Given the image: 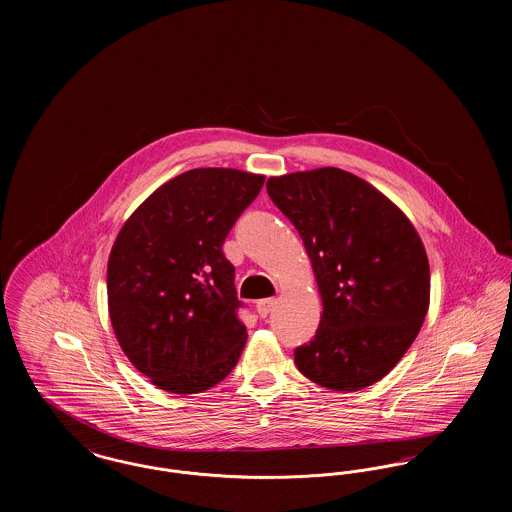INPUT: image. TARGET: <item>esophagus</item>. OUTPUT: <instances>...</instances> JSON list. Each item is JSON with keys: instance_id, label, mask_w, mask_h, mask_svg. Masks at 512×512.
Instances as JSON below:
<instances>
[{"instance_id": "34e87169", "label": "esophagus", "mask_w": 512, "mask_h": 512, "mask_svg": "<svg viewBox=\"0 0 512 512\" xmlns=\"http://www.w3.org/2000/svg\"><path fill=\"white\" fill-rule=\"evenodd\" d=\"M272 309H274V299H263L257 303V313L261 318H267L272 313Z\"/></svg>"}]
</instances>
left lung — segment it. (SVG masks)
Masks as SVG:
<instances>
[{
	"mask_svg": "<svg viewBox=\"0 0 512 512\" xmlns=\"http://www.w3.org/2000/svg\"><path fill=\"white\" fill-rule=\"evenodd\" d=\"M274 205L299 232L322 315L295 365L318 386L357 391L411 347L430 305V265L413 222L363 178L324 167L268 178Z\"/></svg>",
	"mask_w": 512,
	"mask_h": 512,
	"instance_id": "8db88e82",
	"label": "left lung"
}]
</instances>
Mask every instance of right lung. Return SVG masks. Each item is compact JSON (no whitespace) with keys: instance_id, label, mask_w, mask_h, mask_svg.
Wrapping results in <instances>:
<instances>
[{"instance_id":"obj_1","label":"right lung","mask_w":512,"mask_h":512,"mask_svg":"<svg viewBox=\"0 0 512 512\" xmlns=\"http://www.w3.org/2000/svg\"><path fill=\"white\" fill-rule=\"evenodd\" d=\"M263 184V174L194 169L124 222L107 263L109 318L128 361L159 390H209L238 363L247 332L222 244Z\"/></svg>"}]
</instances>
